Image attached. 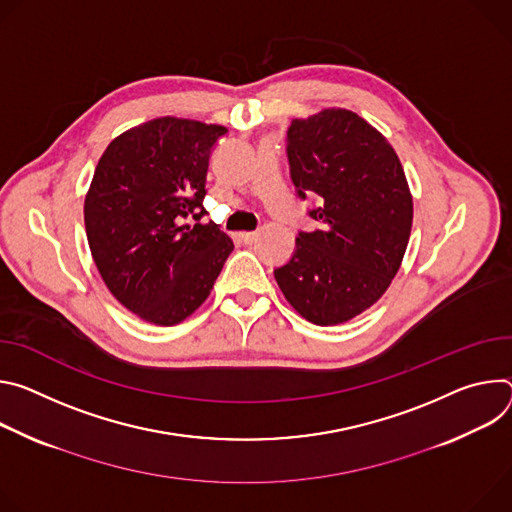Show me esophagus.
Masks as SVG:
<instances>
[{
    "instance_id": "esophagus-1",
    "label": "esophagus",
    "mask_w": 512,
    "mask_h": 512,
    "mask_svg": "<svg viewBox=\"0 0 512 512\" xmlns=\"http://www.w3.org/2000/svg\"><path fill=\"white\" fill-rule=\"evenodd\" d=\"M240 238L244 244H254L258 240V232H242Z\"/></svg>"
}]
</instances>
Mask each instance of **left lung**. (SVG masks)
Returning <instances> with one entry per match:
<instances>
[{
  "instance_id": "obj_1",
  "label": "left lung",
  "mask_w": 512,
  "mask_h": 512,
  "mask_svg": "<svg viewBox=\"0 0 512 512\" xmlns=\"http://www.w3.org/2000/svg\"><path fill=\"white\" fill-rule=\"evenodd\" d=\"M287 154L299 197L323 201L309 211L321 227L299 234L274 278L309 323H346L370 309L401 268L413 227L403 164L374 126L344 107L293 120Z\"/></svg>"
}]
</instances>
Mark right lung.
<instances>
[{
	"mask_svg": "<svg viewBox=\"0 0 512 512\" xmlns=\"http://www.w3.org/2000/svg\"><path fill=\"white\" fill-rule=\"evenodd\" d=\"M225 132L154 118L113 138L95 166L83 207L91 256L109 293L148 323L193 315L234 250L217 223H201L209 154Z\"/></svg>",
	"mask_w": 512,
	"mask_h": 512,
	"instance_id": "add662e5",
	"label": "right lung"
}]
</instances>
